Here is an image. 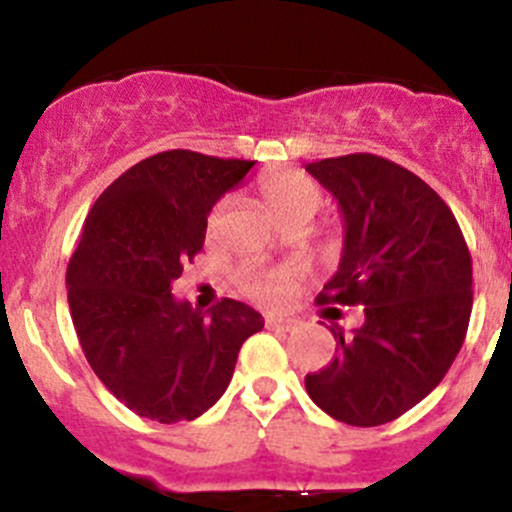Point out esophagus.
<instances>
[{
  "label": "esophagus",
  "mask_w": 512,
  "mask_h": 512,
  "mask_svg": "<svg viewBox=\"0 0 512 512\" xmlns=\"http://www.w3.org/2000/svg\"><path fill=\"white\" fill-rule=\"evenodd\" d=\"M265 324L270 329H280V332H292V329L297 327V319L287 317V314H270V317L265 319Z\"/></svg>",
  "instance_id": "esophagus-1"
}]
</instances>
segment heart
Returning <instances> with one entry per match:
<instances>
[{"label":"heart","mask_w":512,"mask_h":512,"mask_svg":"<svg viewBox=\"0 0 512 512\" xmlns=\"http://www.w3.org/2000/svg\"><path fill=\"white\" fill-rule=\"evenodd\" d=\"M260 200L265 205L267 213L277 220L282 227L292 223H309L317 215L319 205H322V190L314 183L309 175L297 173V170H282V173H267L262 175L260 183ZM220 205L210 213L208 230L218 225ZM237 289L245 297L257 299L265 304H277L289 294L292 287V277L287 272L275 270H242L235 277Z\"/></svg>","instance_id":"1"}]
</instances>
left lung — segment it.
I'll return each instance as SVG.
<instances>
[{
	"label": "left lung",
	"mask_w": 512,
	"mask_h": 512,
	"mask_svg": "<svg viewBox=\"0 0 512 512\" xmlns=\"http://www.w3.org/2000/svg\"><path fill=\"white\" fill-rule=\"evenodd\" d=\"M309 173L344 218L339 270L319 304L364 307L337 356L304 376L314 404L349 426L389 423L426 399L461 352L473 307V265L441 195L371 153L324 158Z\"/></svg>",
	"instance_id": "obj_1"
}]
</instances>
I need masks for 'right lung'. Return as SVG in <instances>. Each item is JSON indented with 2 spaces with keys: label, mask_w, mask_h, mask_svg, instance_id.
Listing matches in <instances>:
<instances>
[{
  "label": "right lung",
  "mask_w": 512,
  "mask_h": 512,
  "mask_svg": "<svg viewBox=\"0 0 512 512\" xmlns=\"http://www.w3.org/2000/svg\"><path fill=\"white\" fill-rule=\"evenodd\" d=\"M255 160L163 151L128 168L91 208L66 267L69 309L108 391L160 423L193 421L225 394L242 342L265 327L223 299L200 314L170 285L203 250L208 215Z\"/></svg>",
  "instance_id": "right-lung-1"
}]
</instances>
